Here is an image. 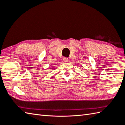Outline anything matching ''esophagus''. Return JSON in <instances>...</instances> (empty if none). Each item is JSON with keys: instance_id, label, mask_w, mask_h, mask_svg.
<instances>
[{"instance_id": "esophagus-1", "label": "esophagus", "mask_w": 125, "mask_h": 125, "mask_svg": "<svg viewBox=\"0 0 125 125\" xmlns=\"http://www.w3.org/2000/svg\"><path fill=\"white\" fill-rule=\"evenodd\" d=\"M63 61H64V62H67V61H68V59L67 57H64V58H63Z\"/></svg>"}]
</instances>
